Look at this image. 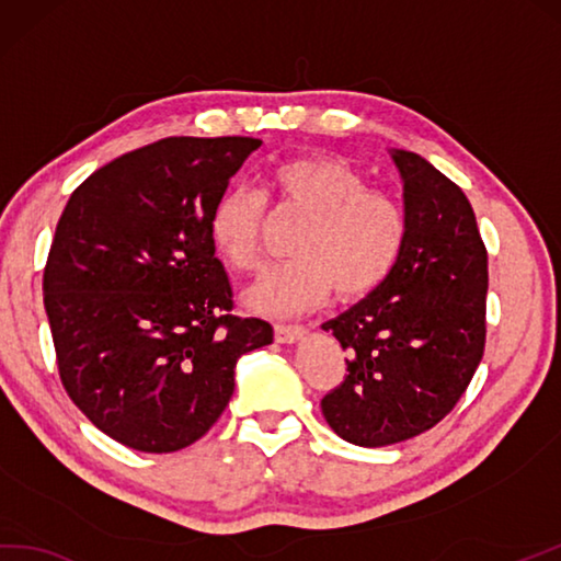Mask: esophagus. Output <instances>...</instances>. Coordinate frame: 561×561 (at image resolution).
<instances>
[{"label":"esophagus","instance_id":"34e87169","mask_svg":"<svg viewBox=\"0 0 561 561\" xmlns=\"http://www.w3.org/2000/svg\"><path fill=\"white\" fill-rule=\"evenodd\" d=\"M307 333L300 323H276V343H297Z\"/></svg>","mask_w":561,"mask_h":561}]
</instances>
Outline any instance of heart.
<instances>
[{
	"label": "heart",
	"mask_w": 561,
	"mask_h": 561,
	"mask_svg": "<svg viewBox=\"0 0 561 561\" xmlns=\"http://www.w3.org/2000/svg\"><path fill=\"white\" fill-rule=\"evenodd\" d=\"M273 204L307 216L293 244L297 259L261 271L244 305L264 317H295L321 305L331 290L343 300L369 295L391 276L405 244V216L389 194L335 156H302L268 172ZM264 198L234 186L222 192L208 234L228 266L249 271L259 259Z\"/></svg>",
	"instance_id": "heart-1"
}]
</instances>
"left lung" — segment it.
<instances>
[{
	"label": "left lung",
	"instance_id": "1",
	"mask_svg": "<svg viewBox=\"0 0 561 561\" xmlns=\"http://www.w3.org/2000/svg\"><path fill=\"white\" fill-rule=\"evenodd\" d=\"M389 153L403 182L401 259L365 300L321 323L351 355L321 413L341 439L369 449L413 439L451 413L488 329V252L470 202L422 156Z\"/></svg>",
	"mask_w": 561,
	"mask_h": 561
}]
</instances>
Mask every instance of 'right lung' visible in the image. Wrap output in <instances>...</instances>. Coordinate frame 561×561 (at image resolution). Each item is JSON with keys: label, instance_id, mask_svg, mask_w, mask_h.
I'll use <instances>...</instances> for the list:
<instances>
[{"label": "right lung", "instance_id": "obj_1", "mask_svg": "<svg viewBox=\"0 0 561 561\" xmlns=\"http://www.w3.org/2000/svg\"><path fill=\"white\" fill-rule=\"evenodd\" d=\"M252 136H172L95 170L67 202L43 293L59 377L107 437L146 454L202 439L234 391V365L273 343L240 319L208 234Z\"/></svg>", "mask_w": 561, "mask_h": 561}]
</instances>
